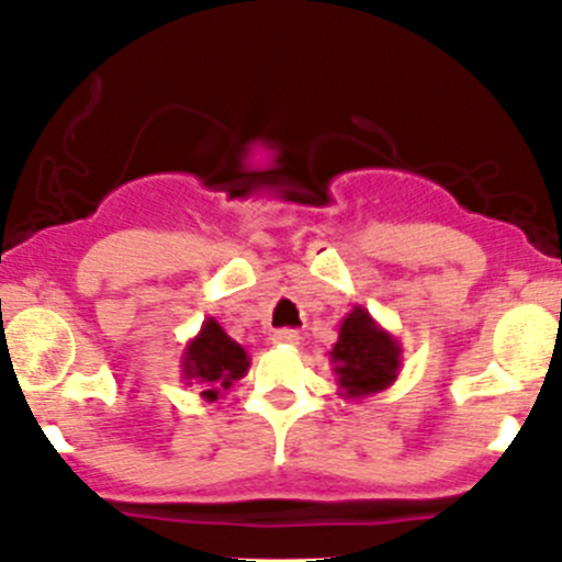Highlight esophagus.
Returning <instances> with one entry per match:
<instances>
[{
    "label": "esophagus",
    "instance_id": "34e87169",
    "mask_svg": "<svg viewBox=\"0 0 562 562\" xmlns=\"http://www.w3.org/2000/svg\"><path fill=\"white\" fill-rule=\"evenodd\" d=\"M274 344H280V346H296L299 344V333L296 329H291V327H285V329H277L274 333Z\"/></svg>",
    "mask_w": 562,
    "mask_h": 562
}]
</instances>
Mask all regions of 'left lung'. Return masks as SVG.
Wrapping results in <instances>:
<instances>
[{
	"mask_svg": "<svg viewBox=\"0 0 562 562\" xmlns=\"http://www.w3.org/2000/svg\"><path fill=\"white\" fill-rule=\"evenodd\" d=\"M402 346L391 333L380 327L369 311L355 307L340 322L338 344L333 346L329 360L338 374L344 400H366L380 393L400 374Z\"/></svg>",
	"mask_w": 562,
	"mask_h": 562,
	"instance_id": "obj_1",
	"label": "left lung"
}]
</instances>
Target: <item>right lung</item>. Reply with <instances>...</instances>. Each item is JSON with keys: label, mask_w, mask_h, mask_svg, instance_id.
I'll return each mask as SVG.
<instances>
[{"label": "right lung", "mask_w": 562, "mask_h": 562, "mask_svg": "<svg viewBox=\"0 0 562 562\" xmlns=\"http://www.w3.org/2000/svg\"><path fill=\"white\" fill-rule=\"evenodd\" d=\"M249 371V358L240 344H235L216 318H207L196 338L182 355V380L186 385L202 387L207 402H216L235 380Z\"/></svg>", "instance_id": "add662e5"}]
</instances>
